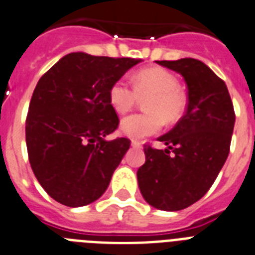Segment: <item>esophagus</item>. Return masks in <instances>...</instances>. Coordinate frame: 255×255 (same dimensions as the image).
Here are the masks:
<instances>
[{
  "instance_id": "34e87169",
  "label": "esophagus",
  "mask_w": 255,
  "mask_h": 255,
  "mask_svg": "<svg viewBox=\"0 0 255 255\" xmlns=\"http://www.w3.org/2000/svg\"><path fill=\"white\" fill-rule=\"evenodd\" d=\"M131 146L134 147V148H140V147H142V143H140L139 140H131Z\"/></svg>"
}]
</instances>
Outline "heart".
I'll return each instance as SVG.
<instances>
[{
	"label": "heart",
	"instance_id": "b5f03b06",
	"mask_svg": "<svg viewBox=\"0 0 255 255\" xmlns=\"http://www.w3.org/2000/svg\"><path fill=\"white\" fill-rule=\"evenodd\" d=\"M134 86L126 79H119L109 90V103L116 112L125 115L136 104L139 98H148L144 108L148 112L136 113L123 120L121 130L135 139L152 135L163 126L176 123L186 109V99L180 91L178 79L168 70L151 67L140 70L134 77Z\"/></svg>",
	"mask_w": 255,
	"mask_h": 255
}]
</instances>
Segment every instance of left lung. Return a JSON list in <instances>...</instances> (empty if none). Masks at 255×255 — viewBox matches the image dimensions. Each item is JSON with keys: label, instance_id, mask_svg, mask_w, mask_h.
Instances as JSON below:
<instances>
[{"label": "left lung", "instance_id": "8db88e82", "mask_svg": "<svg viewBox=\"0 0 255 255\" xmlns=\"http://www.w3.org/2000/svg\"><path fill=\"white\" fill-rule=\"evenodd\" d=\"M156 62L184 77L188 107L173 129L157 138L168 148L144 144L146 163L136 177L148 205L178 211L199 201L215 182L228 157L236 115L224 81L202 61Z\"/></svg>", "mask_w": 255, "mask_h": 255}]
</instances>
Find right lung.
<instances>
[{
    "instance_id": "obj_1",
    "label": "right lung",
    "mask_w": 255,
    "mask_h": 255,
    "mask_svg": "<svg viewBox=\"0 0 255 255\" xmlns=\"http://www.w3.org/2000/svg\"><path fill=\"white\" fill-rule=\"evenodd\" d=\"M138 62L69 53L37 82L26 119L28 160L39 184L61 205L81 207L100 198L129 150L128 138L104 136L120 124L109 90Z\"/></svg>"
}]
</instances>
